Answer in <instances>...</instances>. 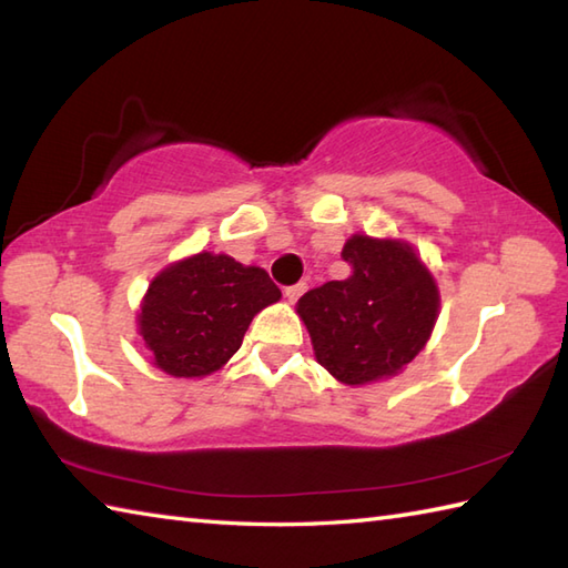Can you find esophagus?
I'll return each mask as SVG.
<instances>
[{
  "instance_id": "obj_1",
  "label": "esophagus",
  "mask_w": 568,
  "mask_h": 568,
  "mask_svg": "<svg viewBox=\"0 0 568 568\" xmlns=\"http://www.w3.org/2000/svg\"><path fill=\"white\" fill-rule=\"evenodd\" d=\"M307 291V285L305 283H297V285H291V287H285V297H287V303L291 305H295L300 297H303V293Z\"/></svg>"
}]
</instances>
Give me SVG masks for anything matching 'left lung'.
<instances>
[{"label": "left lung", "mask_w": 568, "mask_h": 568, "mask_svg": "<svg viewBox=\"0 0 568 568\" xmlns=\"http://www.w3.org/2000/svg\"><path fill=\"white\" fill-rule=\"evenodd\" d=\"M346 281H329L297 300L320 366L344 385L393 378L429 342L439 287L413 244L400 239H346Z\"/></svg>", "instance_id": "8db88e82"}]
</instances>
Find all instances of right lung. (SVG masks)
<instances>
[{
	"mask_svg": "<svg viewBox=\"0 0 568 568\" xmlns=\"http://www.w3.org/2000/svg\"><path fill=\"white\" fill-rule=\"evenodd\" d=\"M281 300L258 265L200 251L153 277L136 312L151 364L173 378H204L232 358L251 320Z\"/></svg>",
	"mask_w": 568,
	"mask_h": 568,
	"instance_id": "obj_1",
	"label": "right lung"
}]
</instances>
